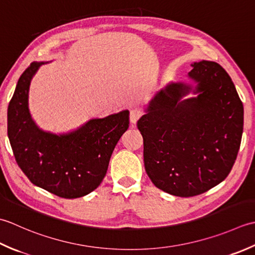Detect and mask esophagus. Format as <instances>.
Segmentation results:
<instances>
[{"label": "esophagus", "instance_id": "34e87169", "mask_svg": "<svg viewBox=\"0 0 255 255\" xmlns=\"http://www.w3.org/2000/svg\"><path fill=\"white\" fill-rule=\"evenodd\" d=\"M142 116V112L138 110V109H132L131 111H129V121H131L132 124H135L137 122V120Z\"/></svg>", "mask_w": 255, "mask_h": 255}]
</instances>
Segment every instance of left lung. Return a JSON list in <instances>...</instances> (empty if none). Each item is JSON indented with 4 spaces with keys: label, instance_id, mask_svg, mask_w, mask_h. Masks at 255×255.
I'll return each mask as SVG.
<instances>
[{
    "label": "left lung",
    "instance_id": "left-lung-1",
    "mask_svg": "<svg viewBox=\"0 0 255 255\" xmlns=\"http://www.w3.org/2000/svg\"><path fill=\"white\" fill-rule=\"evenodd\" d=\"M193 88L169 84L137 121L144 166L152 183L178 197L204 194L232 169L243 132V105L230 76L215 61L194 62Z\"/></svg>",
    "mask_w": 255,
    "mask_h": 255
}]
</instances>
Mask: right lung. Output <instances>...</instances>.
<instances>
[{
	"label": "right lung",
	"mask_w": 255,
	"mask_h": 255,
	"mask_svg": "<svg viewBox=\"0 0 255 255\" xmlns=\"http://www.w3.org/2000/svg\"><path fill=\"white\" fill-rule=\"evenodd\" d=\"M44 62H32L19 77L7 108V135L15 159L36 186L74 199L98 188L114 147L128 128V111L92 119L74 132L53 134L36 126L28 109L30 80Z\"/></svg>",
	"instance_id": "right-lung-1"
}]
</instances>
